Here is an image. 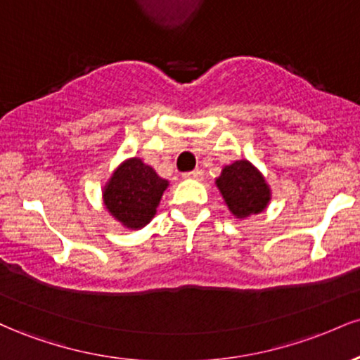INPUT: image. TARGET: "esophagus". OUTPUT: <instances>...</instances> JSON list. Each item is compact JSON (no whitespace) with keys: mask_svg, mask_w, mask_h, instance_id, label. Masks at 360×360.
Returning <instances> with one entry per match:
<instances>
[{"mask_svg":"<svg viewBox=\"0 0 360 360\" xmlns=\"http://www.w3.org/2000/svg\"><path fill=\"white\" fill-rule=\"evenodd\" d=\"M184 177H188V179H196V181H201L205 177V172L201 171V169H194L191 172H186Z\"/></svg>","mask_w":360,"mask_h":360,"instance_id":"34e87169","label":"esophagus"}]
</instances>
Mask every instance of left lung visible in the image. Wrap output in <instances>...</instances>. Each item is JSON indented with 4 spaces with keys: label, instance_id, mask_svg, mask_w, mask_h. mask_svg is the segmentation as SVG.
Wrapping results in <instances>:
<instances>
[{
    "label": "left lung",
    "instance_id": "8db88e82",
    "mask_svg": "<svg viewBox=\"0 0 360 360\" xmlns=\"http://www.w3.org/2000/svg\"><path fill=\"white\" fill-rule=\"evenodd\" d=\"M226 206L237 218L262 213L271 201V188L249 160H235L223 167L214 181Z\"/></svg>",
    "mask_w": 360,
    "mask_h": 360
}]
</instances>
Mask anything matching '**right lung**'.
Masks as SVG:
<instances>
[{
    "label": "right lung",
    "instance_id": "add662e5",
    "mask_svg": "<svg viewBox=\"0 0 360 360\" xmlns=\"http://www.w3.org/2000/svg\"><path fill=\"white\" fill-rule=\"evenodd\" d=\"M169 181L162 179L139 157L127 159L103 188V203L123 226L139 230L154 218Z\"/></svg>",
    "mask_w": 360,
    "mask_h": 360
}]
</instances>
